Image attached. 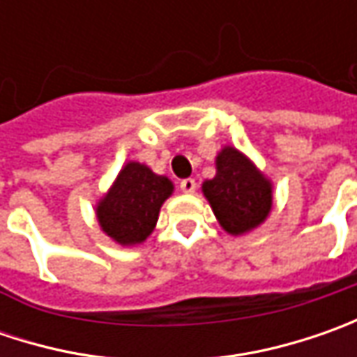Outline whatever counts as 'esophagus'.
Wrapping results in <instances>:
<instances>
[{
	"instance_id": "34e87169",
	"label": "esophagus",
	"mask_w": 357,
	"mask_h": 357,
	"mask_svg": "<svg viewBox=\"0 0 357 357\" xmlns=\"http://www.w3.org/2000/svg\"><path fill=\"white\" fill-rule=\"evenodd\" d=\"M178 186H181V190H183V192H195L197 183H195V178H183Z\"/></svg>"
}]
</instances>
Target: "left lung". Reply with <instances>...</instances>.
<instances>
[{
	"mask_svg": "<svg viewBox=\"0 0 357 357\" xmlns=\"http://www.w3.org/2000/svg\"><path fill=\"white\" fill-rule=\"evenodd\" d=\"M214 214L230 234H242L258 227L272 208V188L254 165L227 146L216 157V176L202 185Z\"/></svg>",
	"mask_w": 357,
	"mask_h": 357,
	"instance_id": "8db88e82",
	"label": "left lung"
}]
</instances>
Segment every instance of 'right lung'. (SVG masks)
Instances as JSON below:
<instances>
[{
  "mask_svg": "<svg viewBox=\"0 0 357 357\" xmlns=\"http://www.w3.org/2000/svg\"><path fill=\"white\" fill-rule=\"evenodd\" d=\"M171 192L172 183L167 176H158L139 162H129L97 206L99 225L119 244H139L153 232L160 204Z\"/></svg>",
  "mask_w": 357,
  "mask_h": 357,
  "instance_id": "1",
  "label": "right lung"
}]
</instances>
